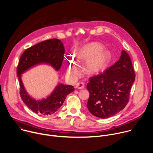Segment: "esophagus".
I'll return each mask as SVG.
<instances>
[{
	"mask_svg": "<svg viewBox=\"0 0 153 153\" xmlns=\"http://www.w3.org/2000/svg\"><path fill=\"white\" fill-rule=\"evenodd\" d=\"M84 82H78L76 84V88H78V89H82L84 87Z\"/></svg>",
	"mask_w": 153,
	"mask_h": 153,
	"instance_id": "obj_1",
	"label": "esophagus"
}]
</instances>
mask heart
<instances>
[{
	"label": "heart",
	"instance_id": "1",
	"mask_svg": "<svg viewBox=\"0 0 153 153\" xmlns=\"http://www.w3.org/2000/svg\"><path fill=\"white\" fill-rule=\"evenodd\" d=\"M104 46L98 42L88 43L80 48L76 53L75 62L82 64L85 62V71L90 74H94L103 71L108 65L111 55ZM68 72L71 76L78 75L79 71L74 63H71L68 67Z\"/></svg>",
	"mask_w": 153,
	"mask_h": 153
}]
</instances>
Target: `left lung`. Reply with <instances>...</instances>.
<instances>
[{
	"mask_svg": "<svg viewBox=\"0 0 153 153\" xmlns=\"http://www.w3.org/2000/svg\"><path fill=\"white\" fill-rule=\"evenodd\" d=\"M135 79L128 53L122 51L120 59L103 73L91 76L87 88L90 94L87 107L93 115L108 118L125 108Z\"/></svg>",
	"mask_w": 153,
	"mask_h": 153,
	"instance_id": "left-lung-1",
	"label": "left lung"
}]
</instances>
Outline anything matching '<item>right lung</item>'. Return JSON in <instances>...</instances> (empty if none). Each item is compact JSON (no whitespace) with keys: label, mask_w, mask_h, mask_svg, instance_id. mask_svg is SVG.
<instances>
[{"label":"right lung","mask_w":153,"mask_h":153,"mask_svg":"<svg viewBox=\"0 0 153 153\" xmlns=\"http://www.w3.org/2000/svg\"><path fill=\"white\" fill-rule=\"evenodd\" d=\"M64 54L63 43L57 39H52L26 49L20 58L17 73L20 87V97L27 107L37 114L49 116L59 110L67 95L74 90V86L59 84L46 99L36 101L26 93L21 79V74L33 66L43 63L50 64L58 71L62 65Z\"/></svg>","instance_id":"1"}]
</instances>
